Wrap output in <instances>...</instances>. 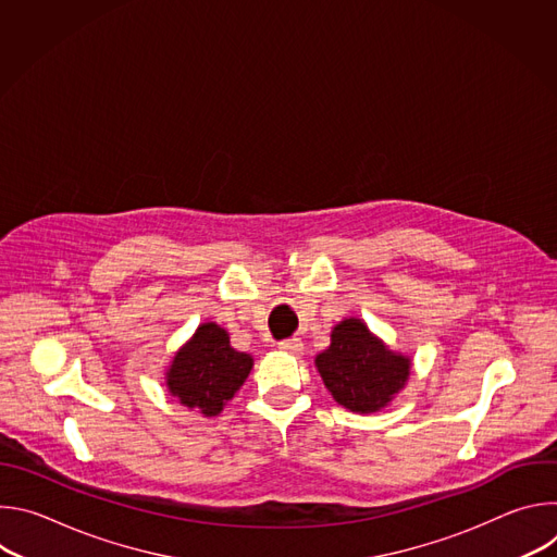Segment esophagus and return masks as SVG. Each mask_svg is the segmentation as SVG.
I'll list each match as a JSON object with an SVG mask.
<instances>
[{"label":"esophagus","mask_w":557,"mask_h":557,"mask_svg":"<svg viewBox=\"0 0 557 557\" xmlns=\"http://www.w3.org/2000/svg\"><path fill=\"white\" fill-rule=\"evenodd\" d=\"M277 348H280L282 352H288V355H301V352H304V344H301V339H297V337L280 342Z\"/></svg>","instance_id":"1"}]
</instances>
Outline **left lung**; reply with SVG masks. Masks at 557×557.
I'll use <instances>...</instances> for the list:
<instances>
[{
  "mask_svg": "<svg viewBox=\"0 0 557 557\" xmlns=\"http://www.w3.org/2000/svg\"><path fill=\"white\" fill-rule=\"evenodd\" d=\"M333 399L350 412L370 414L385 408L404 389L412 361L392 352L368 326L350 317L331 333V346L314 357Z\"/></svg>",
  "mask_w": 557,
  "mask_h": 557,
  "instance_id": "obj_1",
  "label": "left lung"
}]
</instances>
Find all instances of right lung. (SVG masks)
I'll list each match as a JSON object with an SVG mask.
<instances>
[{
    "label": "right lung",
    "mask_w": 557,
    "mask_h": 557,
    "mask_svg": "<svg viewBox=\"0 0 557 557\" xmlns=\"http://www.w3.org/2000/svg\"><path fill=\"white\" fill-rule=\"evenodd\" d=\"M251 368L253 357L231 348L228 333L207 322L176 352L165 379L170 394L183 406L205 417H218L247 381Z\"/></svg>",
    "instance_id": "add662e5"
}]
</instances>
